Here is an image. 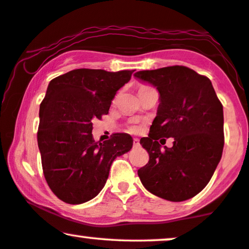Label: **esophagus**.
Instances as JSON below:
<instances>
[{
  "label": "esophagus",
  "instance_id": "1",
  "mask_svg": "<svg viewBox=\"0 0 249 249\" xmlns=\"http://www.w3.org/2000/svg\"><path fill=\"white\" fill-rule=\"evenodd\" d=\"M141 146V142H139L138 138H134V147H139Z\"/></svg>",
  "mask_w": 249,
  "mask_h": 249
}]
</instances>
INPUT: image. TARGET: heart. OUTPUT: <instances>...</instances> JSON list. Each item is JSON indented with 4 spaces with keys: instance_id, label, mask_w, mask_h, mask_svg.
<instances>
[{
    "instance_id": "1",
    "label": "heart",
    "mask_w": 249,
    "mask_h": 249,
    "mask_svg": "<svg viewBox=\"0 0 249 249\" xmlns=\"http://www.w3.org/2000/svg\"><path fill=\"white\" fill-rule=\"evenodd\" d=\"M131 130H135V128H131Z\"/></svg>"
}]
</instances>
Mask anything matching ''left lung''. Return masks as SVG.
I'll list each match as a JSON object with an SVG mask.
<instances>
[{
    "label": "left lung",
    "mask_w": 249,
    "mask_h": 249,
    "mask_svg": "<svg viewBox=\"0 0 249 249\" xmlns=\"http://www.w3.org/2000/svg\"><path fill=\"white\" fill-rule=\"evenodd\" d=\"M135 77L160 93L148 137L141 139L149 161L138 177L149 193L163 199L192 198L205 188L222 156V104L209 78L187 67L138 71ZM162 137L174 138L171 149L160 148Z\"/></svg>",
    "instance_id": "8db88e82"
}]
</instances>
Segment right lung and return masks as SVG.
<instances>
[{"label":"right lung","instance_id":"1","mask_svg":"<svg viewBox=\"0 0 249 249\" xmlns=\"http://www.w3.org/2000/svg\"><path fill=\"white\" fill-rule=\"evenodd\" d=\"M134 70L76 69L50 81L39 107L37 142L44 177L57 198L83 204L103 189L112 162L132 147L128 134L94 141V119L107 114Z\"/></svg>","mask_w":249,"mask_h":249}]
</instances>
